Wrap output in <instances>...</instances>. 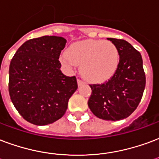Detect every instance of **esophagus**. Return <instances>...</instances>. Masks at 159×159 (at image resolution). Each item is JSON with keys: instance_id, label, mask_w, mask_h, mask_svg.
<instances>
[{"instance_id": "obj_1", "label": "esophagus", "mask_w": 159, "mask_h": 159, "mask_svg": "<svg viewBox=\"0 0 159 159\" xmlns=\"http://www.w3.org/2000/svg\"><path fill=\"white\" fill-rule=\"evenodd\" d=\"M77 83H78L79 86H80V85H82V84H84V81L82 80H80V79H79L78 80H77Z\"/></svg>"}]
</instances>
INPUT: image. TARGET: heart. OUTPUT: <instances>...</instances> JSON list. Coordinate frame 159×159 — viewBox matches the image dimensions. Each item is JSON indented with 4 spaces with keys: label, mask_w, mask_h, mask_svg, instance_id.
Instances as JSON below:
<instances>
[{
    "label": "heart",
    "mask_w": 159,
    "mask_h": 159,
    "mask_svg": "<svg viewBox=\"0 0 159 159\" xmlns=\"http://www.w3.org/2000/svg\"><path fill=\"white\" fill-rule=\"evenodd\" d=\"M59 60L68 68L81 65L80 72L84 78L101 83L115 75L120 55L117 47L111 42L84 40L71 44Z\"/></svg>",
    "instance_id": "b5f03b06"
}]
</instances>
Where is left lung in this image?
I'll return each instance as SVG.
<instances>
[{"instance_id":"left-lung-1","label":"left lung","mask_w":159,"mask_h":159,"mask_svg":"<svg viewBox=\"0 0 159 159\" xmlns=\"http://www.w3.org/2000/svg\"><path fill=\"white\" fill-rule=\"evenodd\" d=\"M117 47L120 62L115 75L106 83L90 84L88 106L98 118L119 120L128 117L140 103L146 77L141 53L123 39H107Z\"/></svg>"}]
</instances>
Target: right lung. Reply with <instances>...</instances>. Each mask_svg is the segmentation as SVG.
<instances>
[{"label": "right lung", "instance_id": "1", "mask_svg": "<svg viewBox=\"0 0 159 159\" xmlns=\"http://www.w3.org/2000/svg\"><path fill=\"white\" fill-rule=\"evenodd\" d=\"M67 40L43 36L19 48L9 68V94L19 114L37 126L53 123L64 115L78 88L75 76L61 72L58 61Z\"/></svg>", "mask_w": 159, "mask_h": 159}]
</instances>
